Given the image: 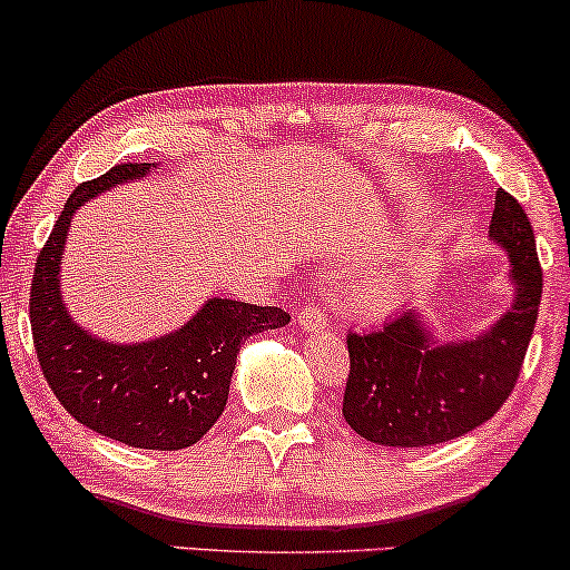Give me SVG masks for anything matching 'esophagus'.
I'll list each match as a JSON object with an SVG mask.
<instances>
[{
	"label": "esophagus",
	"instance_id": "esophagus-1",
	"mask_svg": "<svg viewBox=\"0 0 570 570\" xmlns=\"http://www.w3.org/2000/svg\"><path fill=\"white\" fill-rule=\"evenodd\" d=\"M294 324L303 328L305 334H324L328 328V318L324 313H321L318 305L307 303L299 307V313L294 315Z\"/></svg>",
	"mask_w": 570,
	"mask_h": 570
}]
</instances>
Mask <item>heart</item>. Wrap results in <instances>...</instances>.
Here are the masks:
<instances>
[{
    "label": "heart",
    "mask_w": 570,
    "mask_h": 570,
    "mask_svg": "<svg viewBox=\"0 0 570 570\" xmlns=\"http://www.w3.org/2000/svg\"><path fill=\"white\" fill-rule=\"evenodd\" d=\"M401 281L395 276H385L363 284V289L355 299H358V305L366 307V311H385V307H390L397 297H401Z\"/></svg>",
    "instance_id": "heart-1"
}]
</instances>
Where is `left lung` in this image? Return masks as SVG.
<instances>
[{
	"label": "left lung",
	"mask_w": 570,
	"mask_h": 570,
	"mask_svg": "<svg viewBox=\"0 0 570 570\" xmlns=\"http://www.w3.org/2000/svg\"><path fill=\"white\" fill-rule=\"evenodd\" d=\"M489 236L510 257L515 297L485 332L443 342L420 313L403 311L374 332L347 334L342 414L361 438L395 449L435 445L468 435L504 406L537 326L541 265L523 207L502 188Z\"/></svg>",
	"instance_id": "8db88e82"
}]
</instances>
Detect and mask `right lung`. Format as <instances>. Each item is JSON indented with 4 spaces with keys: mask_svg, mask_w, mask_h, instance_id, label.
<instances>
[{
    "mask_svg": "<svg viewBox=\"0 0 570 570\" xmlns=\"http://www.w3.org/2000/svg\"><path fill=\"white\" fill-rule=\"evenodd\" d=\"M148 173L150 164H116L73 190L37 257L29 313L47 385L73 420L132 449L177 451L202 441L219 420L244 340L286 326L289 313L215 297L177 332L135 345L98 340L73 324L60 297L71 219L92 196Z\"/></svg>",
    "mask_w": 570,
    "mask_h": 570,
    "instance_id": "add662e5",
    "label": "right lung"
}]
</instances>
